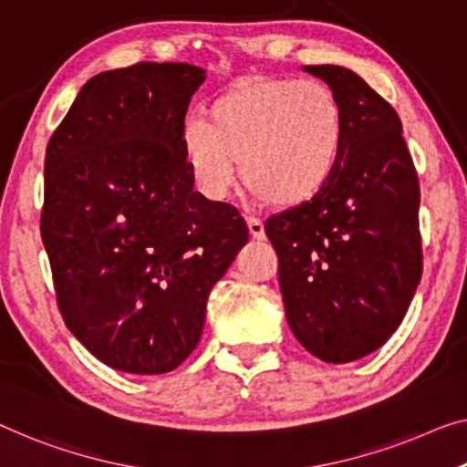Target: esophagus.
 <instances>
[{
    "label": "esophagus",
    "instance_id": "1",
    "mask_svg": "<svg viewBox=\"0 0 467 467\" xmlns=\"http://www.w3.org/2000/svg\"><path fill=\"white\" fill-rule=\"evenodd\" d=\"M247 226H249V233H252L254 239L262 241L264 236H266V231H264V222L260 218H254V215H249Z\"/></svg>",
    "mask_w": 467,
    "mask_h": 467
}]
</instances>
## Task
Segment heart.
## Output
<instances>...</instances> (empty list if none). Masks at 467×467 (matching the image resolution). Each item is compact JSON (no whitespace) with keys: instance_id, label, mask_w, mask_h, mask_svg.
<instances>
[{"instance_id":"1","label":"heart","mask_w":467,"mask_h":467,"mask_svg":"<svg viewBox=\"0 0 467 467\" xmlns=\"http://www.w3.org/2000/svg\"><path fill=\"white\" fill-rule=\"evenodd\" d=\"M346 113L321 81L252 79L210 107V123L189 119L180 144L199 191L224 199L241 173L275 205H300L336 176Z\"/></svg>"}]
</instances>
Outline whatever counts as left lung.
I'll list each match as a JSON object with an SVG mask.
<instances>
[{
  "mask_svg": "<svg viewBox=\"0 0 467 467\" xmlns=\"http://www.w3.org/2000/svg\"><path fill=\"white\" fill-rule=\"evenodd\" d=\"M346 113L336 176L264 224L287 323L325 363H352L399 329L421 278L420 182L396 110L346 67H302Z\"/></svg>",
  "mask_w": 467,
  "mask_h": 467,
  "instance_id": "left-lung-1",
  "label": "left lung"
}]
</instances>
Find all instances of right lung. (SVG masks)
Here are the masks:
<instances>
[{
  "instance_id": "add662e5",
  "label": "right lung",
  "mask_w": 467,
  "mask_h": 467,
  "mask_svg": "<svg viewBox=\"0 0 467 467\" xmlns=\"http://www.w3.org/2000/svg\"><path fill=\"white\" fill-rule=\"evenodd\" d=\"M201 67L104 71L47 142L41 239L68 331L117 371H173L247 243L233 205L192 189L180 134Z\"/></svg>"
}]
</instances>
